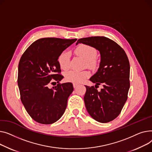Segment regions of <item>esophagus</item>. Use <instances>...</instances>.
I'll return each mask as SVG.
<instances>
[{
	"mask_svg": "<svg viewBox=\"0 0 152 152\" xmlns=\"http://www.w3.org/2000/svg\"><path fill=\"white\" fill-rule=\"evenodd\" d=\"M73 86H74V88H76L78 86V85L77 84V83H74V84H73Z\"/></svg>",
	"mask_w": 152,
	"mask_h": 152,
	"instance_id": "esophagus-1",
	"label": "esophagus"
}]
</instances>
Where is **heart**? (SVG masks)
Listing matches in <instances>:
<instances>
[{
  "label": "heart",
  "mask_w": 152,
  "mask_h": 152,
  "mask_svg": "<svg viewBox=\"0 0 152 152\" xmlns=\"http://www.w3.org/2000/svg\"><path fill=\"white\" fill-rule=\"evenodd\" d=\"M75 52L77 55L82 57L86 62L88 67H93L97 64L96 56V50L91 45L86 44H80L75 48ZM58 62L61 68L67 70L70 67V55L69 52L64 51L62 52L59 58ZM90 76V72L87 70L77 71L70 70L66 74V78L69 82L73 83L82 82Z\"/></svg>",
  "instance_id": "heart-1"
}]
</instances>
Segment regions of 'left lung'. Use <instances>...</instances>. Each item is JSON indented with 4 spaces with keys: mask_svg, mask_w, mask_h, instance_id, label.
Instances as JSON below:
<instances>
[{
    "mask_svg": "<svg viewBox=\"0 0 152 152\" xmlns=\"http://www.w3.org/2000/svg\"><path fill=\"white\" fill-rule=\"evenodd\" d=\"M78 43L91 45L100 53L97 71L90 80L96 83L86 88L84 96L86 109L91 117L100 123H108L117 118L125 104L129 89L130 66L123 49L114 41L105 37L78 39ZM102 84L100 92L96 86Z\"/></svg>",
    "mask_w": 152,
    "mask_h": 152,
    "instance_id": "left-lung-1",
    "label": "left lung"
}]
</instances>
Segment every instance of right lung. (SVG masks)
Instances as JSON below:
<instances>
[{
  "label": "right lung",
  "instance_id": "obj_1",
  "mask_svg": "<svg viewBox=\"0 0 152 152\" xmlns=\"http://www.w3.org/2000/svg\"><path fill=\"white\" fill-rule=\"evenodd\" d=\"M77 40L40 39L22 55L18 65V85L24 108L35 121L52 124L64 114L68 97L74 90L72 83H58L53 88H49L48 85L53 80L59 83L64 78L58 74L61 72L58 58Z\"/></svg>",
  "mask_w": 152,
  "mask_h": 152
}]
</instances>
